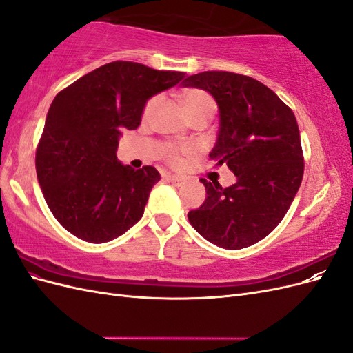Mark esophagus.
<instances>
[{
	"mask_svg": "<svg viewBox=\"0 0 353 353\" xmlns=\"http://www.w3.org/2000/svg\"><path fill=\"white\" fill-rule=\"evenodd\" d=\"M165 178H166L168 183H170L175 187H183L185 184V179L181 178V176H176V175H166Z\"/></svg>",
	"mask_w": 353,
	"mask_h": 353,
	"instance_id": "1",
	"label": "esophagus"
}]
</instances>
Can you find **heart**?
Wrapping results in <instances>:
<instances>
[{
	"label": "heart",
	"mask_w": 353,
	"mask_h": 353,
	"mask_svg": "<svg viewBox=\"0 0 353 353\" xmlns=\"http://www.w3.org/2000/svg\"><path fill=\"white\" fill-rule=\"evenodd\" d=\"M181 100H183L184 108L190 117H194L203 112H215V101H213L212 95L205 90L191 88L181 94ZM159 103V95H154L150 100L144 104L143 109V119L147 121L150 117L152 112L154 110L156 104ZM196 154V148L193 145H172L166 144L162 148V156L165 162L174 168L184 166L188 159Z\"/></svg>",
	"instance_id": "b5f03b06"
}]
</instances>
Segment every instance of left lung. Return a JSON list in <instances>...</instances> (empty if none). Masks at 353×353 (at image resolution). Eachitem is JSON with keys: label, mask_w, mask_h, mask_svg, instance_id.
I'll return each mask as SVG.
<instances>
[{"label": "left lung", "mask_w": 353, "mask_h": 353, "mask_svg": "<svg viewBox=\"0 0 353 353\" xmlns=\"http://www.w3.org/2000/svg\"><path fill=\"white\" fill-rule=\"evenodd\" d=\"M184 87L216 100L219 132L209 156L236 175L227 188L201 178L206 200L188 212V221L219 248H248L279 225L301 187L305 162L294 113L266 85L240 73L201 72Z\"/></svg>", "instance_id": "left-lung-1"}]
</instances>
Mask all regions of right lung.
<instances>
[{"instance_id": "add662e5", "label": "right lung", "mask_w": 353, "mask_h": 353, "mask_svg": "<svg viewBox=\"0 0 353 353\" xmlns=\"http://www.w3.org/2000/svg\"><path fill=\"white\" fill-rule=\"evenodd\" d=\"M184 72L112 61L61 90L39 138L35 168L60 225L88 243L122 236L141 219L160 175L153 166L117 162L123 128L137 130L145 101L174 87Z\"/></svg>"}]
</instances>
